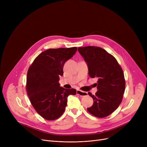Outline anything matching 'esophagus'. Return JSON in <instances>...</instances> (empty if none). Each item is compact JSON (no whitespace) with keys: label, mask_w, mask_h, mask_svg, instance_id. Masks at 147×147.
Masks as SVG:
<instances>
[{"label":"esophagus","mask_w":147,"mask_h":147,"mask_svg":"<svg viewBox=\"0 0 147 147\" xmlns=\"http://www.w3.org/2000/svg\"><path fill=\"white\" fill-rule=\"evenodd\" d=\"M77 94L79 95L80 96H86L88 95V93L86 92H84V91H82L80 90H78L76 92Z\"/></svg>","instance_id":"1"}]
</instances>
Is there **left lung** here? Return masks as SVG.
<instances>
[{
  "mask_svg": "<svg viewBox=\"0 0 147 147\" xmlns=\"http://www.w3.org/2000/svg\"><path fill=\"white\" fill-rule=\"evenodd\" d=\"M78 51L88 65L89 76L98 78L95 95L88 93L94 104L87 110L94 116L105 117L121 102L125 90L124 74L115 58L101 48L86 46L79 48Z\"/></svg>",
  "mask_w": 147,
  "mask_h": 147,
  "instance_id": "8db88e82",
  "label": "left lung"
}]
</instances>
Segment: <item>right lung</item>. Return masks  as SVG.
<instances>
[{
  "label": "right lung",
  "instance_id": "1",
  "mask_svg": "<svg viewBox=\"0 0 147 147\" xmlns=\"http://www.w3.org/2000/svg\"><path fill=\"white\" fill-rule=\"evenodd\" d=\"M78 48L49 49L39 54L30 67L26 89L30 102L37 113L46 120H53L65 111L69 95L76 94L74 89L60 87L65 62Z\"/></svg>",
  "mask_w": 147,
  "mask_h": 147
}]
</instances>
